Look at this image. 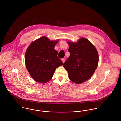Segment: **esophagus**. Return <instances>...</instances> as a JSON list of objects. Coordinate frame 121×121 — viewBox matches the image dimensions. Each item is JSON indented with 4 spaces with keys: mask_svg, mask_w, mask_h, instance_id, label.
<instances>
[{
    "mask_svg": "<svg viewBox=\"0 0 121 121\" xmlns=\"http://www.w3.org/2000/svg\"><path fill=\"white\" fill-rule=\"evenodd\" d=\"M62 62H63V63H64L65 62V58H63V59H62Z\"/></svg>",
    "mask_w": 121,
    "mask_h": 121,
    "instance_id": "1",
    "label": "esophagus"
}]
</instances>
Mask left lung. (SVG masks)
Here are the masks:
<instances>
[{
    "label": "left lung",
    "instance_id": "8db88e82",
    "mask_svg": "<svg viewBox=\"0 0 121 121\" xmlns=\"http://www.w3.org/2000/svg\"><path fill=\"white\" fill-rule=\"evenodd\" d=\"M70 56L63 64L73 82L79 84L89 79L98 65L99 55L95 46L87 39L80 38L77 42H67Z\"/></svg>",
    "mask_w": 121,
    "mask_h": 121
}]
</instances>
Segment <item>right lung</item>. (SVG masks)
<instances>
[{
	"label": "right lung",
	"instance_id": "1",
	"mask_svg": "<svg viewBox=\"0 0 121 121\" xmlns=\"http://www.w3.org/2000/svg\"><path fill=\"white\" fill-rule=\"evenodd\" d=\"M59 39L50 41L43 36L32 42L25 54V64L32 78L42 84L48 82L53 77L56 68L63 65L55 50Z\"/></svg>",
	"mask_w": 121,
	"mask_h": 121
}]
</instances>
